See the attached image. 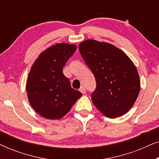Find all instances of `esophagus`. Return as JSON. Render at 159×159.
Instances as JSON below:
<instances>
[{
  "instance_id": "esophagus-1",
  "label": "esophagus",
  "mask_w": 159,
  "mask_h": 159,
  "mask_svg": "<svg viewBox=\"0 0 159 159\" xmlns=\"http://www.w3.org/2000/svg\"><path fill=\"white\" fill-rule=\"evenodd\" d=\"M80 92H81L82 93H83V94H84V93H86V89H85V88H84V86H82L81 88H80Z\"/></svg>"
}]
</instances>
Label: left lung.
I'll return each mask as SVG.
<instances>
[{
    "instance_id": "8db88e82",
    "label": "left lung",
    "mask_w": 159,
    "mask_h": 159,
    "mask_svg": "<svg viewBox=\"0 0 159 159\" xmlns=\"http://www.w3.org/2000/svg\"><path fill=\"white\" fill-rule=\"evenodd\" d=\"M79 51L96 81L91 95L95 107L109 118L129 111L140 89L138 70L131 59L114 45L94 40L80 43Z\"/></svg>"
}]
</instances>
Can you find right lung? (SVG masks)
<instances>
[{
    "label": "right lung",
    "instance_id": "add662e5",
    "mask_svg": "<svg viewBox=\"0 0 159 159\" xmlns=\"http://www.w3.org/2000/svg\"><path fill=\"white\" fill-rule=\"evenodd\" d=\"M76 50L75 45L57 43L42 52L30 69L26 84L28 99L45 119L62 118L82 95L63 74V67Z\"/></svg>",
    "mask_w": 159,
    "mask_h": 159
}]
</instances>
